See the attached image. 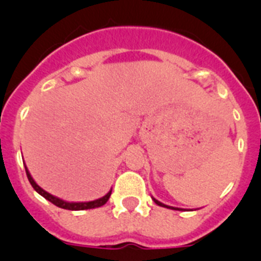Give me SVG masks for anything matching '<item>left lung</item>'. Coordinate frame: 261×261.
<instances>
[{
    "mask_svg": "<svg viewBox=\"0 0 261 261\" xmlns=\"http://www.w3.org/2000/svg\"><path fill=\"white\" fill-rule=\"evenodd\" d=\"M153 200H154V202H155L156 205H159V206H163V208H171V209H174V211H177V208H172V206H167V205L162 204V202H159L158 200H155V199H153Z\"/></svg>",
    "mask_w": 261,
    "mask_h": 261,
    "instance_id": "1",
    "label": "left lung"
}]
</instances>
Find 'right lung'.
<instances>
[{
    "label": "right lung",
    "instance_id": "add662e5",
    "mask_svg": "<svg viewBox=\"0 0 261 261\" xmlns=\"http://www.w3.org/2000/svg\"><path fill=\"white\" fill-rule=\"evenodd\" d=\"M26 174H27V177H29V181L31 183V186L34 187V190H35L36 192L39 193V195H41L43 197H44V199H47L48 201H50L52 204H55L56 206H59V208L68 209V211H85V209L99 208V206H102V205H105L106 202L108 201V199H110V196H111V192H112V191H110L107 195L103 196L102 199L94 200V201H89V202H66V201H64V200L57 199V197L52 196L50 193L45 192L43 188H40V187H39L38 184L35 183V180L32 179V176L30 175L27 167H26Z\"/></svg>",
    "mask_w": 261,
    "mask_h": 261
}]
</instances>
